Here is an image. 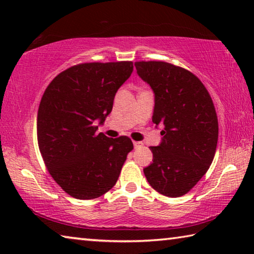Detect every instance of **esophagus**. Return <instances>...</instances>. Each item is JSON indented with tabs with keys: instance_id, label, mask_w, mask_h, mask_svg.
<instances>
[{
	"instance_id": "1",
	"label": "esophagus",
	"mask_w": 254,
	"mask_h": 254,
	"mask_svg": "<svg viewBox=\"0 0 254 254\" xmlns=\"http://www.w3.org/2000/svg\"><path fill=\"white\" fill-rule=\"evenodd\" d=\"M133 145H134V148H141L143 145V142H141V141H133Z\"/></svg>"
}]
</instances>
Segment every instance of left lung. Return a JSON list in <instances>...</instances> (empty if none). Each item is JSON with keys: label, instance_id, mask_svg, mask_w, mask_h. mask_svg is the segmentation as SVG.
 I'll return each mask as SVG.
<instances>
[{"label": "left lung", "instance_id": "left-lung-1", "mask_svg": "<svg viewBox=\"0 0 254 254\" xmlns=\"http://www.w3.org/2000/svg\"><path fill=\"white\" fill-rule=\"evenodd\" d=\"M137 75L154 94L152 122L161 142L150 147L153 159L143 173L154 190L168 197L188 192L208 170L217 145L216 112L203 83L182 67L137 62Z\"/></svg>", "mask_w": 254, "mask_h": 254}]
</instances>
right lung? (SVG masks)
I'll return each instance as SVG.
<instances>
[{
  "mask_svg": "<svg viewBox=\"0 0 254 254\" xmlns=\"http://www.w3.org/2000/svg\"><path fill=\"white\" fill-rule=\"evenodd\" d=\"M132 71V62L80 64L56 76L44 93L38 144L51 177L71 197L97 198L118 182L133 143L97 133L96 124L105 122Z\"/></svg>",
  "mask_w": 254,
  "mask_h": 254,
  "instance_id": "obj_1",
  "label": "right lung"
}]
</instances>
